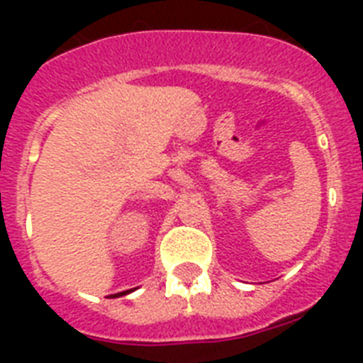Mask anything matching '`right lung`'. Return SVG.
<instances>
[{
    "mask_svg": "<svg viewBox=\"0 0 363 363\" xmlns=\"http://www.w3.org/2000/svg\"><path fill=\"white\" fill-rule=\"evenodd\" d=\"M131 290H125V292H121V294H115V296H111V298H121V296H125V294H130Z\"/></svg>",
    "mask_w": 363,
    "mask_h": 363,
    "instance_id": "obj_1",
    "label": "right lung"
}]
</instances>
